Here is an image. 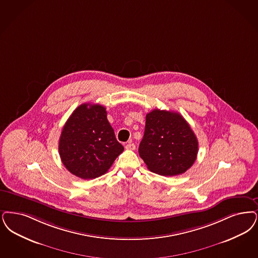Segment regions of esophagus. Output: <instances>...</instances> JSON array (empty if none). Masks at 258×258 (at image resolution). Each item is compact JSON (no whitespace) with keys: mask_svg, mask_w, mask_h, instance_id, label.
I'll return each mask as SVG.
<instances>
[{"mask_svg":"<svg viewBox=\"0 0 258 258\" xmlns=\"http://www.w3.org/2000/svg\"><path fill=\"white\" fill-rule=\"evenodd\" d=\"M125 149L134 151V150H135V145L134 143H128V144L125 145Z\"/></svg>","mask_w":258,"mask_h":258,"instance_id":"1","label":"esophagus"}]
</instances>
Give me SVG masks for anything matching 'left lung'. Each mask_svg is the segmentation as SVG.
I'll return each mask as SVG.
<instances>
[{
	"label": "left lung",
	"instance_id": "8db88e82",
	"mask_svg": "<svg viewBox=\"0 0 258 258\" xmlns=\"http://www.w3.org/2000/svg\"><path fill=\"white\" fill-rule=\"evenodd\" d=\"M198 149L196 135L180 114L154 109L146 115L138 151L151 172L164 176L181 175L194 164Z\"/></svg>",
	"mask_w": 258,
	"mask_h": 258
}]
</instances>
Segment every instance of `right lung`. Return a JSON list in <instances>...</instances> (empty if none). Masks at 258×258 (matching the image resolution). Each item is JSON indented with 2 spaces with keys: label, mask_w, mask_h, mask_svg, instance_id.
Masks as SVG:
<instances>
[{
  "label": "right lung",
  "mask_w": 258,
  "mask_h": 258,
  "mask_svg": "<svg viewBox=\"0 0 258 258\" xmlns=\"http://www.w3.org/2000/svg\"><path fill=\"white\" fill-rule=\"evenodd\" d=\"M101 104L83 103L64 124L58 151L65 168L83 179L104 175L124 151Z\"/></svg>",
  "instance_id": "right-lung-1"
}]
</instances>
